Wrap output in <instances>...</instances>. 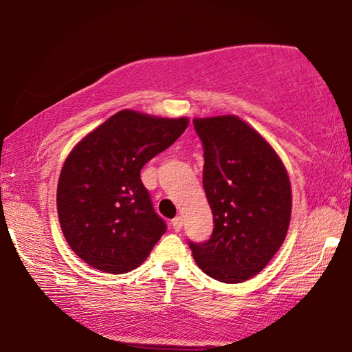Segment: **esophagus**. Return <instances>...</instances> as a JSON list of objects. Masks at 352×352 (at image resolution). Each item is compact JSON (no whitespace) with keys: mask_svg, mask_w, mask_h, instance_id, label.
Wrapping results in <instances>:
<instances>
[{"mask_svg":"<svg viewBox=\"0 0 352 352\" xmlns=\"http://www.w3.org/2000/svg\"><path fill=\"white\" fill-rule=\"evenodd\" d=\"M172 228H174L175 232H178V230H182V228H183L182 217H175L174 219H172Z\"/></svg>","mask_w":352,"mask_h":352,"instance_id":"1","label":"esophagus"}]
</instances>
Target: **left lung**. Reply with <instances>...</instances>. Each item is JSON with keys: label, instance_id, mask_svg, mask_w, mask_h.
Wrapping results in <instances>:
<instances>
[{"label": "left lung", "instance_id": "8db88e82", "mask_svg": "<svg viewBox=\"0 0 352 352\" xmlns=\"http://www.w3.org/2000/svg\"><path fill=\"white\" fill-rule=\"evenodd\" d=\"M204 148L202 183L213 232L188 240L208 276L242 283L264 269L285 242L291 221V183L274 148L242 120L196 118Z\"/></svg>", "mask_w": 352, "mask_h": 352}]
</instances>
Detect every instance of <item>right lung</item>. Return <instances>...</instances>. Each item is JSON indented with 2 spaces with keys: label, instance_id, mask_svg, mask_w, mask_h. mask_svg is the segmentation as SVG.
<instances>
[{
  "label": "right lung",
  "instance_id": "add662e5",
  "mask_svg": "<svg viewBox=\"0 0 352 352\" xmlns=\"http://www.w3.org/2000/svg\"><path fill=\"white\" fill-rule=\"evenodd\" d=\"M188 118L122 110L76 145L60 174L56 207L71 250L107 274L142 264L167 224L140 170L175 142Z\"/></svg>",
  "mask_w": 352,
  "mask_h": 352
}]
</instances>
